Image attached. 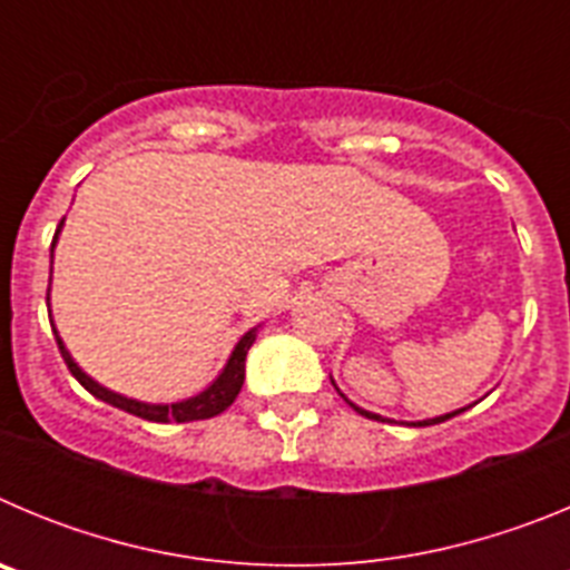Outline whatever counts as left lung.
<instances>
[{
  "mask_svg": "<svg viewBox=\"0 0 570 570\" xmlns=\"http://www.w3.org/2000/svg\"><path fill=\"white\" fill-rule=\"evenodd\" d=\"M334 382V380H331ZM351 405H354V402H351ZM356 407V405H354ZM356 411H360L362 416H367V420H380V422H385L382 420L380 414H371V411H362V407H356ZM462 411H465V407H460V411H454V414H445V416H434V420H422V422H411V425L414 428H422V425H436V422H445V420H451V416H456V414H462Z\"/></svg>",
  "mask_w": 570,
  "mask_h": 570,
  "instance_id": "obj_1",
  "label": "left lung"
}]
</instances>
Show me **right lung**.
Masks as SVG:
<instances>
[{"label":"right lung","mask_w":570,"mask_h":570,"mask_svg":"<svg viewBox=\"0 0 570 570\" xmlns=\"http://www.w3.org/2000/svg\"><path fill=\"white\" fill-rule=\"evenodd\" d=\"M62 223H59L57 234H53V242H50V262H53V245H57V236H59V230H62ZM50 325H53V322H50ZM53 334H57V331H53ZM254 340H256V328H250L248 334L236 342L234 354H230L228 365L223 367V374L216 376V380L205 387L203 394H196V396H190V400H183V402H170V405H150V402H139V400H130V396L114 394V391H108L105 385H99L97 380H90L82 367L73 362V356L68 354V347L62 345V340H59V334H57L59 354H62L68 371L77 376L79 385H82L85 391H90V394L97 396V400L108 402V405L122 407V411H128V414L142 416V420H148V422H194V420H210V416L223 414L225 407H228L230 402L236 400V394L242 391V382H245V356H248Z\"/></svg>","instance_id":"1"}]
</instances>
